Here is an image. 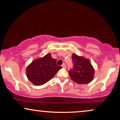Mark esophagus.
<instances>
[{
	"label": "esophagus",
	"mask_w": 120,
	"mask_h": 120,
	"mask_svg": "<svg viewBox=\"0 0 120 120\" xmlns=\"http://www.w3.org/2000/svg\"><path fill=\"white\" fill-rule=\"evenodd\" d=\"M62 68H66V65H65V64H63L62 65Z\"/></svg>",
	"instance_id": "obj_1"
}]
</instances>
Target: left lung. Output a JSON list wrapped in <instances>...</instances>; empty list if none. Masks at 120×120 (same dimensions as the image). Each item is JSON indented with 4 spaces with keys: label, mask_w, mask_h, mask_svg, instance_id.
I'll list each match as a JSON object with an SVG mask.
<instances>
[{
    "label": "left lung",
    "mask_w": 120,
    "mask_h": 120,
    "mask_svg": "<svg viewBox=\"0 0 120 120\" xmlns=\"http://www.w3.org/2000/svg\"><path fill=\"white\" fill-rule=\"evenodd\" d=\"M72 62L73 68L69 71V74L74 81L78 84H86L92 81L94 69L88 59L73 54Z\"/></svg>",
    "instance_id": "1"
}]
</instances>
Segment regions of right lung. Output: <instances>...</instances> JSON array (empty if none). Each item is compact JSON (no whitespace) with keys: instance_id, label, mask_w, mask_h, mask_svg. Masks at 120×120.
<instances>
[{"instance_id":"right-lung-1","label":"right lung","mask_w":120,"mask_h":120,"mask_svg":"<svg viewBox=\"0 0 120 120\" xmlns=\"http://www.w3.org/2000/svg\"><path fill=\"white\" fill-rule=\"evenodd\" d=\"M61 68V66L57 65V60L48 53L33 60L27 67L26 75L31 82L40 86L50 81Z\"/></svg>"}]
</instances>
